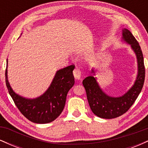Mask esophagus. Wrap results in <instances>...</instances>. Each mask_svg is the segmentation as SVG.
I'll return each instance as SVG.
<instances>
[{
	"instance_id": "34e87169",
	"label": "esophagus",
	"mask_w": 148,
	"mask_h": 148,
	"mask_svg": "<svg viewBox=\"0 0 148 148\" xmlns=\"http://www.w3.org/2000/svg\"><path fill=\"white\" fill-rule=\"evenodd\" d=\"M73 74H74V78H75L76 79H77V80L81 79V71H80L79 69H78V68L74 69V72H73Z\"/></svg>"
}]
</instances>
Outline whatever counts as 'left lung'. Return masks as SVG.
<instances>
[{
    "label": "left lung",
    "instance_id": "obj_1",
    "mask_svg": "<svg viewBox=\"0 0 148 148\" xmlns=\"http://www.w3.org/2000/svg\"><path fill=\"white\" fill-rule=\"evenodd\" d=\"M121 41L130 45L136 57L137 75L132 87L121 96L108 95L100 87L96 77L97 70L95 67L91 69L92 75L83 81L90 109L95 115L101 118H115L126 113L141 92L145 81L143 56L138 42L127 28H123Z\"/></svg>",
    "mask_w": 148,
    "mask_h": 148
}]
</instances>
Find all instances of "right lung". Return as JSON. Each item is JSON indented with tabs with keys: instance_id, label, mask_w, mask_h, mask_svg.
<instances>
[{
	"instance_id": "1",
	"label": "right lung",
	"mask_w": 148,
	"mask_h": 148,
	"mask_svg": "<svg viewBox=\"0 0 148 148\" xmlns=\"http://www.w3.org/2000/svg\"><path fill=\"white\" fill-rule=\"evenodd\" d=\"M22 34V33H21ZM5 82L9 94L21 113L30 121L46 124L53 121L63 111L67 95L74 85V65L58 70L50 86L43 94L35 98H26L13 90L8 77V63Z\"/></svg>"
}]
</instances>
